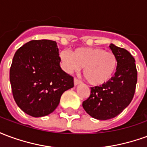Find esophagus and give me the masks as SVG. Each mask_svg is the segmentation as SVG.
Masks as SVG:
<instances>
[{
    "instance_id": "obj_1",
    "label": "esophagus",
    "mask_w": 147,
    "mask_h": 147,
    "mask_svg": "<svg viewBox=\"0 0 147 147\" xmlns=\"http://www.w3.org/2000/svg\"><path fill=\"white\" fill-rule=\"evenodd\" d=\"M80 83H81V82H80L79 80H77L76 78H75V79H74V85H75V86H77V85H79Z\"/></svg>"
}]
</instances>
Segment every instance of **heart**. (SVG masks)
<instances>
[{
    "label": "heart",
    "mask_w": 147,
    "mask_h": 147,
    "mask_svg": "<svg viewBox=\"0 0 147 147\" xmlns=\"http://www.w3.org/2000/svg\"><path fill=\"white\" fill-rule=\"evenodd\" d=\"M66 71L83 67V76L86 82L94 86H102L113 76L117 66L116 56L102 48H77L71 53L63 51L60 54Z\"/></svg>",
    "instance_id": "1"
}]
</instances>
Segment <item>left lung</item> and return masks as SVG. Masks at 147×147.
I'll return each instance as SVG.
<instances>
[{
  "label": "left lung",
  "instance_id": "8db88e82",
  "mask_svg": "<svg viewBox=\"0 0 147 147\" xmlns=\"http://www.w3.org/2000/svg\"><path fill=\"white\" fill-rule=\"evenodd\" d=\"M109 48L117 57V71L108 83L91 87L90 95L83 102L85 111L97 120L117 117L131 103L136 91L137 70L134 57L113 44Z\"/></svg>",
  "mask_w": 147,
  "mask_h": 147
}]
</instances>
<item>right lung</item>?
<instances>
[{
	"label": "right lung",
	"mask_w": 147,
	"mask_h": 147,
	"mask_svg": "<svg viewBox=\"0 0 147 147\" xmlns=\"http://www.w3.org/2000/svg\"><path fill=\"white\" fill-rule=\"evenodd\" d=\"M57 42L32 40L16 52L10 67L15 101L25 113L47 116L60 103L62 94L74 86L73 77L61 69Z\"/></svg>",
	"instance_id": "1"
}]
</instances>
